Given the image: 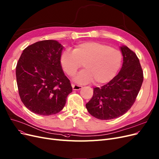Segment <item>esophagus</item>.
<instances>
[{
    "label": "esophagus",
    "instance_id": "obj_1",
    "mask_svg": "<svg viewBox=\"0 0 159 159\" xmlns=\"http://www.w3.org/2000/svg\"><path fill=\"white\" fill-rule=\"evenodd\" d=\"M72 88L74 90H80L82 89V86L79 85H75V84H72Z\"/></svg>",
    "mask_w": 159,
    "mask_h": 159
}]
</instances>
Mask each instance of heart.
Here are the masks:
<instances>
[{
    "instance_id": "b5f03b06",
    "label": "heart",
    "mask_w": 159,
    "mask_h": 159,
    "mask_svg": "<svg viewBox=\"0 0 159 159\" xmlns=\"http://www.w3.org/2000/svg\"><path fill=\"white\" fill-rule=\"evenodd\" d=\"M61 66L74 77L84 64L85 70L75 78L78 84H103L112 80L121 67L122 54L119 50L98 42H85L77 45L74 51L66 49L60 58Z\"/></svg>"
}]
</instances>
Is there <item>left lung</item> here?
<instances>
[{"mask_svg": "<svg viewBox=\"0 0 159 159\" xmlns=\"http://www.w3.org/2000/svg\"><path fill=\"white\" fill-rule=\"evenodd\" d=\"M123 64L117 75L106 85L93 88V95L86 104L87 111L99 120L117 118L127 112L135 101L143 81V73L135 53L120 47Z\"/></svg>", "mask_w": 159, "mask_h": 159, "instance_id": "obj_1", "label": "left lung"}]
</instances>
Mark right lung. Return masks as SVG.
<instances>
[{
	"mask_svg": "<svg viewBox=\"0 0 159 159\" xmlns=\"http://www.w3.org/2000/svg\"><path fill=\"white\" fill-rule=\"evenodd\" d=\"M63 46L57 41L44 40L26 47L16 68L19 95L27 108L44 116L62 110L72 92L60 58Z\"/></svg>",
	"mask_w": 159,
	"mask_h": 159,
	"instance_id": "1",
	"label": "right lung"
}]
</instances>
